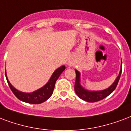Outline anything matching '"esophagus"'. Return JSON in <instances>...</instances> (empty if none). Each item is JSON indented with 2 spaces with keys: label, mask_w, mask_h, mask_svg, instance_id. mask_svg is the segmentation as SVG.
I'll use <instances>...</instances> for the list:
<instances>
[{
  "label": "esophagus",
  "mask_w": 131,
  "mask_h": 131,
  "mask_svg": "<svg viewBox=\"0 0 131 131\" xmlns=\"http://www.w3.org/2000/svg\"><path fill=\"white\" fill-rule=\"evenodd\" d=\"M67 64H68V65H69V66H71V62H68Z\"/></svg>",
  "instance_id": "esophagus-1"
}]
</instances>
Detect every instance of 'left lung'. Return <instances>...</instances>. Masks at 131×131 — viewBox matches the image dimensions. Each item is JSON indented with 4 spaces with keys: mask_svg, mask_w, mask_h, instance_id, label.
<instances>
[{
    "mask_svg": "<svg viewBox=\"0 0 131 131\" xmlns=\"http://www.w3.org/2000/svg\"><path fill=\"white\" fill-rule=\"evenodd\" d=\"M122 62L121 67H120V71L119 73V75L115 80L113 83L109 87L106 89L101 90V91H90V90L86 89L81 84V80H80V73L78 70L75 71L76 73V78H75V91L77 95L82 100L88 102H95L101 100L102 99L105 98L108 95H109L115 89L117 84H118L119 80L120 78V75L122 73Z\"/></svg>",
    "mask_w": 131,
    "mask_h": 131,
    "instance_id": "obj_1",
    "label": "left lung"
}]
</instances>
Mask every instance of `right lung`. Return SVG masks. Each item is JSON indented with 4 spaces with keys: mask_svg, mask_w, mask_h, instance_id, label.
I'll list each match as a JSON object with an SVG mask.
<instances>
[{
    "mask_svg": "<svg viewBox=\"0 0 131 131\" xmlns=\"http://www.w3.org/2000/svg\"><path fill=\"white\" fill-rule=\"evenodd\" d=\"M64 69H65V66L64 65H62L58 68L53 73V74L51 75L49 81L43 86H42L41 88H40L38 89H37L36 91H34L31 93L22 92V91H20L18 89H16V88L14 87L8 80L7 73H6V70L5 76L10 89L17 98L19 99L21 101L24 102L37 104H41L44 102H45L51 96V95L53 92L56 82L58 79L60 74L64 71Z\"/></svg>",
    "mask_w": 131,
    "mask_h": 131,
    "instance_id": "add662e5",
    "label": "right lung"
}]
</instances>
